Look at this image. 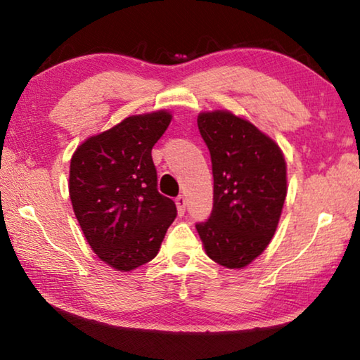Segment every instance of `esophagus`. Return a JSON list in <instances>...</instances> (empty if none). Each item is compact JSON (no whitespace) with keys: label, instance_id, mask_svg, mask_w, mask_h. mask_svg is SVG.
<instances>
[{"label":"esophagus","instance_id":"1","mask_svg":"<svg viewBox=\"0 0 360 360\" xmlns=\"http://www.w3.org/2000/svg\"><path fill=\"white\" fill-rule=\"evenodd\" d=\"M176 206H178V212H179V216H184V212H186V206H187V200H186V197L184 195H179V197H176Z\"/></svg>","mask_w":360,"mask_h":360}]
</instances>
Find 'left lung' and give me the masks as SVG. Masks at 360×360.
I'll return each instance as SVG.
<instances>
[{
  "instance_id": "obj_1",
  "label": "left lung",
  "mask_w": 360,
  "mask_h": 360,
  "mask_svg": "<svg viewBox=\"0 0 360 360\" xmlns=\"http://www.w3.org/2000/svg\"><path fill=\"white\" fill-rule=\"evenodd\" d=\"M214 178L212 211L195 227L210 259L243 268L275 235L288 193L285 162L275 141L227 111L198 115Z\"/></svg>"
}]
</instances>
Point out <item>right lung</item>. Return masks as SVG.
Returning <instances> with one entry per match:
<instances>
[{"mask_svg": "<svg viewBox=\"0 0 360 360\" xmlns=\"http://www.w3.org/2000/svg\"><path fill=\"white\" fill-rule=\"evenodd\" d=\"M172 122L158 111L131 115L89 138L70 167V198L77 222L98 257L130 271L155 257L176 205L157 188L152 148Z\"/></svg>", "mask_w": 360, "mask_h": 360, "instance_id": "obj_1", "label": "right lung"}]
</instances>
